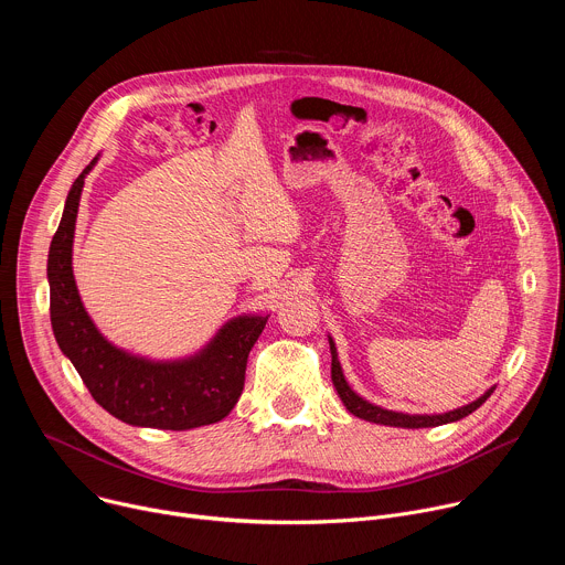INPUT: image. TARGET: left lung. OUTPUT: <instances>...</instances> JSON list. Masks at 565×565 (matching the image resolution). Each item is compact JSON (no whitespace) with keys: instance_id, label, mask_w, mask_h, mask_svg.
Instances as JSON below:
<instances>
[{"instance_id":"left-lung-1","label":"left lung","mask_w":565,"mask_h":565,"mask_svg":"<svg viewBox=\"0 0 565 565\" xmlns=\"http://www.w3.org/2000/svg\"><path fill=\"white\" fill-rule=\"evenodd\" d=\"M329 344H331V355H333V362H331V380L338 388V395L342 397L344 407L362 418V420H369V423H375V425H386V427H405V429H423V427H438V425H447V423H456L465 416H469L471 412H476L482 402H486L492 393H494V386L488 388L486 393H482L478 399L469 402V405L460 407V409H454V412H447V414H438V416H420V414H397V412H388V409H382L377 405H371L369 399L360 397L347 382L344 373H342V366H340V360H338V349H335V342L333 338H329Z\"/></svg>"}]
</instances>
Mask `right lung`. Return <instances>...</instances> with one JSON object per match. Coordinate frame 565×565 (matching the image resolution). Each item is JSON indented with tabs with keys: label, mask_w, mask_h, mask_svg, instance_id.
I'll use <instances>...</instances> for the list:
<instances>
[{
	"label": "right lung",
	"mask_w": 565,
	"mask_h": 565,
	"mask_svg": "<svg viewBox=\"0 0 565 565\" xmlns=\"http://www.w3.org/2000/svg\"><path fill=\"white\" fill-rule=\"evenodd\" d=\"M98 156L71 185L49 250L51 327L57 347L98 405L127 425L185 431L218 423L244 391L248 355L268 315L230 319L207 347L185 360L153 362L107 342L77 295L71 268L79 194Z\"/></svg>",
	"instance_id": "add662e5"
}]
</instances>
